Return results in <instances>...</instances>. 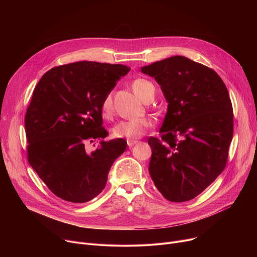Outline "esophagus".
Masks as SVG:
<instances>
[{"label":"esophagus","mask_w":257,"mask_h":257,"mask_svg":"<svg viewBox=\"0 0 257 257\" xmlns=\"http://www.w3.org/2000/svg\"><path fill=\"white\" fill-rule=\"evenodd\" d=\"M136 143H138V140H133V139H127V144L129 148H132L133 145H135Z\"/></svg>","instance_id":"obj_1"}]
</instances>
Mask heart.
<instances>
[{"label": "heart", "mask_w": 257, "mask_h": 257, "mask_svg": "<svg viewBox=\"0 0 257 257\" xmlns=\"http://www.w3.org/2000/svg\"><path fill=\"white\" fill-rule=\"evenodd\" d=\"M133 91L145 102L151 101L156 93V87L148 79L136 78L132 81ZM113 112V98L112 94H106L101 102V113L102 116L108 118ZM152 126V122L146 118L129 119L120 121L113 128V134L118 138L126 139H138L142 137L148 129Z\"/></svg>", "instance_id": "obj_1"}]
</instances>
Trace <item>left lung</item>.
Listing matches in <instances>:
<instances>
[{"instance_id": "8db88e82", "label": "left lung", "mask_w": 257, "mask_h": 257, "mask_svg": "<svg viewBox=\"0 0 257 257\" xmlns=\"http://www.w3.org/2000/svg\"><path fill=\"white\" fill-rule=\"evenodd\" d=\"M168 102L160 129L151 137V177L173 202L193 199L221 174L233 137V107L216 73L186 57L174 56L141 67Z\"/></svg>"}]
</instances>
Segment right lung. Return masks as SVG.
<instances>
[{
	"instance_id": "add662e5",
	"label": "right lung",
	"mask_w": 257,
	"mask_h": 257,
	"mask_svg": "<svg viewBox=\"0 0 257 257\" xmlns=\"http://www.w3.org/2000/svg\"><path fill=\"white\" fill-rule=\"evenodd\" d=\"M130 68L81 61L55 67L35 86L25 116L28 162L58 197L83 203L105 187L112 165L126 150L123 138L86 143L107 136L101 102Z\"/></svg>"
}]
</instances>
